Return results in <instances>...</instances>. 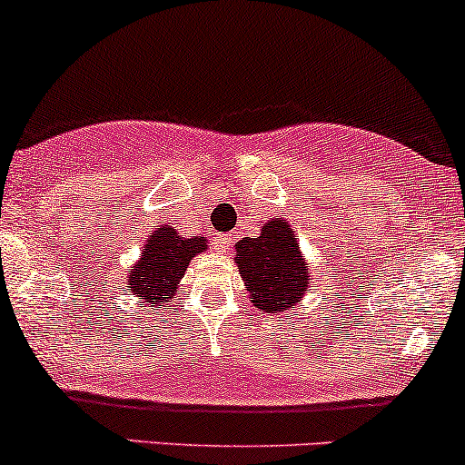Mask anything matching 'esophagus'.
<instances>
[{
	"label": "esophagus",
	"mask_w": 465,
	"mask_h": 465,
	"mask_svg": "<svg viewBox=\"0 0 465 465\" xmlns=\"http://www.w3.org/2000/svg\"><path fill=\"white\" fill-rule=\"evenodd\" d=\"M229 244H232V238H229V233H218V236H216V249H218V252H224V249H229Z\"/></svg>",
	"instance_id": "esophagus-1"
}]
</instances>
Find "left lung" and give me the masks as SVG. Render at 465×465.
Returning a JSON list of instances; mask_svg holds the SVG:
<instances>
[{"instance_id":"8db88e82","label":"left lung","mask_w":465,"mask_h":465,"mask_svg":"<svg viewBox=\"0 0 465 465\" xmlns=\"http://www.w3.org/2000/svg\"><path fill=\"white\" fill-rule=\"evenodd\" d=\"M236 264L252 304L264 313L295 309L309 293L311 275L289 223L272 218L260 229L258 238H244L236 244Z\"/></svg>"}]
</instances>
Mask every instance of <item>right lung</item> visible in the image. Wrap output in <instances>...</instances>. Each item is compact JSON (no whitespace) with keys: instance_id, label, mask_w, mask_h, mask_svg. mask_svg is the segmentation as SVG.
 Segmentation results:
<instances>
[{"instance_id":"right-lung-1","label":"right lung","mask_w":465,"mask_h":465,"mask_svg":"<svg viewBox=\"0 0 465 465\" xmlns=\"http://www.w3.org/2000/svg\"><path fill=\"white\" fill-rule=\"evenodd\" d=\"M205 249L207 241L203 236L185 238L172 224H161L143 244L139 262L125 275L127 291L152 307H163V302H170L176 295L178 282L193 256Z\"/></svg>"}]
</instances>
